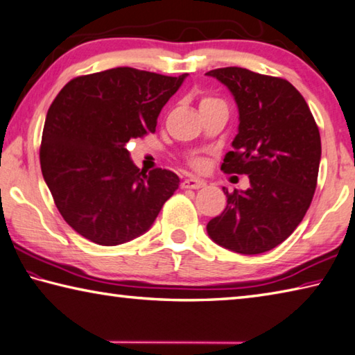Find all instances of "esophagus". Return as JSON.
<instances>
[{
	"label": "esophagus",
	"mask_w": 355,
	"mask_h": 355,
	"mask_svg": "<svg viewBox=\"0 0 355 355\" xmlns=\"http://www.w3.org/2000/svg\"><path fill=\"white\" fill-rule=\"evenodd\" d=\"M183 188H188V189H200L206 186V182L202 178H196V177H191V178H186L183 182Z\"/></svg>",
	"instance_id": "34e87169"
}]
</instances>
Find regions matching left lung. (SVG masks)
Listing matches in <instances>:
<instances>
[{"instance_id":"8db88e82","label":"left lung","mask_w":355,"mask_h":355,"mask_svg":"<svg viewBox=\"0 0 355 355\" xmlns=\"http://www.w3.org/2000/svg\"><path fill=\"white\" fill-rule=\"evenodd\" d=\"M233 94L239 127L227 173H247L250 188L227 196V208L206 225L220 247L259 254L293 233L311 206L321 159L318 127L306 101L279 77L228 67L206 73Z\"/></svg>"}]
</instances>
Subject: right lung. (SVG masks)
<instances>
[{"mask_svg": "<svg viewBox=\"0 0 355 355\" xmlns=\"http://www.w3.org/2000/svg\"><path fill=\"white\" fill-rule=\"evenodd\" d=\"M186 77L113 68L76 77L57 94L44 119L40 164L76 233L114 247L150 230L180 178L167 169L139 171L124 146L155 132L161 108Z\"/></svg>", "mask_w": 355, "mask_h": 355, "instance_id": "add662e5", "label": "right lung"}]
</instances>
